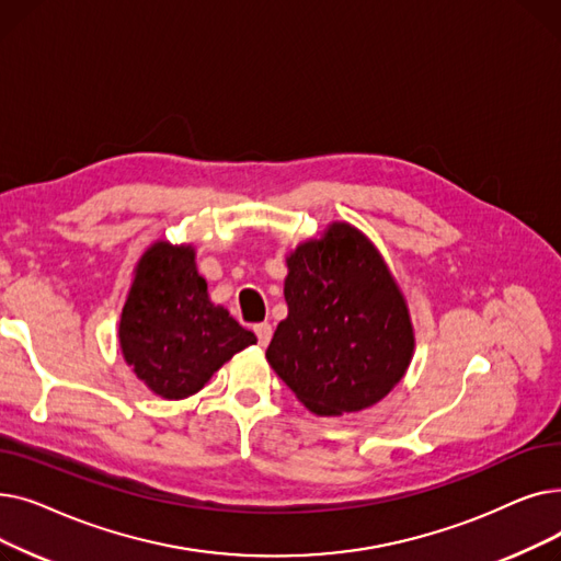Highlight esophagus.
Masks as SVG:
<instances>
[{
	"label": "esophagus",
	"instance_id": "1",
	"mask_svg": "<svg viewBox=\"0 0 561 561\" xmlns=\"http://www.w3.org/2000/svg\"><path fill=\"white\" fill-rule=\"evenodd\" d=\"M254 334L259 339V345H268L273 339V328L268 322H259V325H254Z\"/></svg>",
	"mask_w": 561,
	"mask_h": 561
}]
</instances>
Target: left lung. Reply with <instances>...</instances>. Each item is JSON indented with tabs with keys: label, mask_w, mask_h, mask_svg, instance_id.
<instances>
[{
	"label": "left lung",
	"mask_w": 561,
	"mask_h": 561,
	"mask_svg": "<svg viewBox=\"0 0 561 561\" xmlns=\"http://www.w3.org/2000/svg\"><path fill=\"white\" fill-rule=\"evenodd\" d=\"M286 263L288 316L265 350L273 370L318 416L373 407L414 352L407 305L385 261L362 231L334 222Z\"/></svg>",
	"instance_id": "left-lung-1"
}]
</instances>
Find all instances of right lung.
<instances>
[{
	"mask_svg": "<svg viewBox=\"0 0 561 561\" xmlns=\"http://www.w3.org/2000/svg\"><path fill=\"white\" fill-rule=\"evenodd\" d=\"M252 343V332L211 305L191 245L157 243L142 254L121 318V345L147 389L165 400L188 398Z\"/></svg>",
	"mask_w": 561,
	"mask_h": 561,
	"instance_id": "obj_1",
	"label": "right lung"
}]
</instances>
